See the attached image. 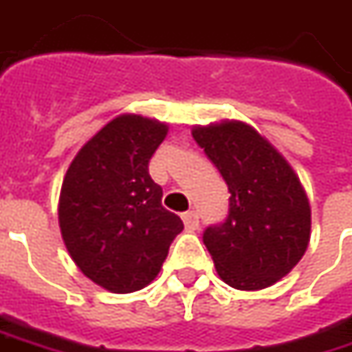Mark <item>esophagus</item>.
Segmentation results:
<instances>
[{"label": "esophagus", "mask_w": 352, "mask_h": 352, "mask_svg": "<svg viewBox=\"0 0 352 352\" xmlns=\"http://www.w3.org/2000/svg\"><path fill=\"white\" fill-rule=\"evenodd\" d=\"M181 219L185 222V228L192 232V230H197L199 228V214L195 212V210H187V212H183L181 214Z\"/></svg>", "instance_id": "obj_1"}]
</instances>
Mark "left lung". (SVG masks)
<instances>
[{"label":"left lung","instance_id":"left-lung-1","mask_svg":"<svg viewBox=\"0 0 352 352\" xmlns=\"http://www.w3.org/2000/svg\"><path fill=\"white\" fill-rule=\"evenodd\" d=\"M192 138L230 192L226 221L203 234L221 280L246 292L274 285L301 260L311 236V206L299 177L244 122L195 126Z\"/></svg>","mask_w":352,"mask_h":352}]
</instances>
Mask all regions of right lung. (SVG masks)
<instances>
[{"label": "right lung", "instance_id": "add662e5", "mask_svg": "<svg viewBox=\"0 0 352 352\" xmlns=\"http://www.w3.org/2000/svg\"><path fill=\"white\" fill-rule=\"evenodd\" d=\"M167 130L144 116H118L86 142L63 181L65 246L86 278L108 292L131 294L153 282L183 230L147 169Z\"/></svg>", "mask_w": 352, "mask_h": 352}]
</instances>
